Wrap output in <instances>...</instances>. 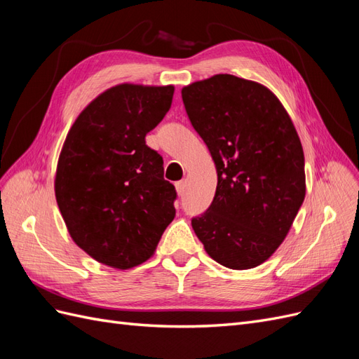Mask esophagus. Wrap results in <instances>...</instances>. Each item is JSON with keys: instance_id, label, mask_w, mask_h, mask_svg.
I'll list each match as a JSON object with an SVG mask.
<instances>
[{"instance_id": "34e87169", "label": "esophagus", "mask_w": 359, "mask_h": 359, "mask_svg": "<svg viewBox=\"0 0 359 359\" xmlns=\"http://www.w3.org/2000/svg\"><path fill=\"white\" fill-rule=\"evenodd\" d=\"M175 189H177V193L181 196V194H184V191H186V181H178L175 184Z\"/></svg>"}]
</instances>
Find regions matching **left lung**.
<instances>
[{
	"instance_id": "left-lung-1",
	"label": "left lung",
	"mask_w": 359,
	"mask_h": 359,
	"mask_svg": "<svg viewBox=\"0 0 359 359\" xmlns=\"http://www.w3.org/2000/svg\"><path fill=\"white\" fill-rule=\"evenodd\" d=\"M181 95L217 169L214 201L191 220L193 231L220 265L259 266L285 241L306 198L297 128L273 91L233 74L193 82Z\"/></svg>"
}]
</instances>
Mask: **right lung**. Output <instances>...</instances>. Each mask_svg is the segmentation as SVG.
<instances>
[{
	"label": "right lung",
	"instance_id": "right-lung-1",
	"mask_svg": "<svg viewBox=\"0 0 359 359\" xmlns=\"http://www.w3.org/2000/svg\"><path fill=\"white\" fill-rule=\"evenodd\" d=\"M173 85L119 83L74 119L61 148L55 198L74 244L130 269L154 255L175 217V187L145 136L169 111Z\"/></svg>",
	"mask_w": 359,
	"mask_h": 359
}]
</instances>
